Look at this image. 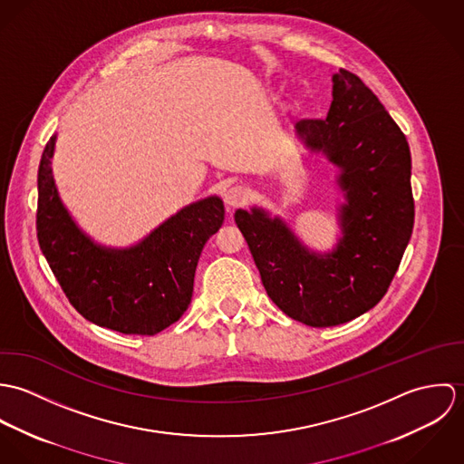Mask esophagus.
Returning <instances> with one entry per match:
<instances>
[{
  "label": "esophagus",
  "instance_id": "esophagus-1",
  "mask_svg": "<svg viewBox=\"0 0 464 464\" xmlns=\"http://www.w3.org/2000/svg\"><path fill=\"white\" fill-rule=\"evenodd\" d=\"M248 198H250L248 189H245V188H241V186H234V188H230V189L225 193V205H227L228 208H236V207L246 203Z\"/></svg>",
  "mask_w": 464,
  "mask_h": 464
}]
</instances>
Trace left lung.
Masks as SVG:
<instances>
[{"label":"left lung","instance_id":"1","mask_svg":"<svg viewBox=\"0 0 464 464\" xmlns=\"http://www.w3.org/2000/svg\"><path fill=\"white\" fill-rule=\"evenodd\" d=\"M295 132L337 168L334 248H309L263 207L237 208L234 219L273 304L309 327H334L375 307L397 273L414 225L411 151L379 98L346 69L332 74L327 118L300 121Z\"/></svg>","mask_w":464,"mask_h":464}]
</instances>
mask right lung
<instances>
[{
  "label": "right lung",
  "instance_id": "add662e5",
  "mask_svg": "<svg viewBox=\"0 0 464 464\" xmlns=\"http://www.w3.org/2000/svg\"><path fill=\"white\" fill-rule=\"evenodd\" d=\"M57 133L37 173V239L71 305L91 324L121 334L153 335L191 304L201 250L225 219L219 197L193 201L139 243L114 248L78 227L53 177Z\"/></svg>",
  "mask_w": 464,
  "mask_h": 464
}]
</instances>
